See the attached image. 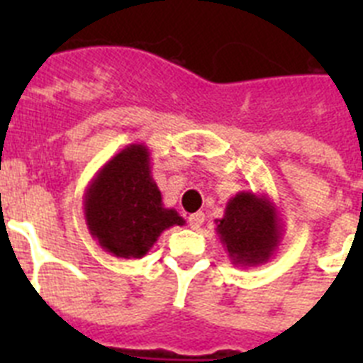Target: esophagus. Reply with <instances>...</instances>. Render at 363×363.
<instances>
[{
  "label": "esophagus",
  "mask_w": 363,
  "mask_h": 363,
  "mask_svg": "<svg viewBox=\"0 0 363 363\" xmlns=\"http://www.w3.org/2000/svg\"><path fill=\"white\" fill-rule=\"evenodd\" d=\"M203 221H205L203 213H194L189 216V225H191V229H200V227L203 225Z\"/></svg>",
  "instance_id": "1"
}]
</instances>
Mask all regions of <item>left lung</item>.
I'll use <instances>...</instances> for the list:
<instances>
[{"mask_svg":"<svg viewBox=\"0 0 363 363\" xmlns=\"http://www.w3.org/2000/svg\"><path fill=\"white\" fill-rule=\"evenodd\" d=\"M216 234L230 264L256 267L274 256L284 234L277 205L265 192L240 191L216 220Z\"/></svg>","mask_w":363,"mask_h":363,"instance_id":"1","label":"left lung"}]
</instances>
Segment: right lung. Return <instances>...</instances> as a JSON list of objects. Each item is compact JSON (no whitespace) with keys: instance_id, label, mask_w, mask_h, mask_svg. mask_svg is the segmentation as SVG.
<instances>
[{"instance_id":"1","label":"right lung","mask_w":363,"mask_h":363,"mask_svg":"<svg viewBox=\"0 0 363 363\" xmlns=\"http://www.w3.org/2000/svg\"><path fill=\"white\" fill-rule=\"evenodd\" d=\"M86 229L98 245L116 258H143L163 230L185 225L167 209L150 174V150L130 143L105 163L83 194Z\"/></svg>"}]
</instances>
